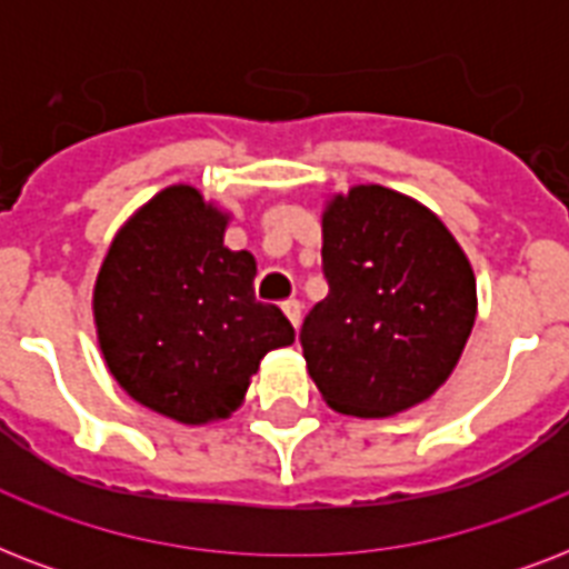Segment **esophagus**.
<instances>
[{"label":"esophagus","mask_w":569,"mask_h":569,"mask_svg":"<svg viewBox=\"0 0 569 569\" xmlns=\"http://www.w3.org/2000/svg\"><path fill=\"white\" fill-rule=\"evenodd\" d=\"M283 312H286V319L292 321V328H298V325H301V303L283 301Z\"/></svg>","instance_id":"esophagus-1"}]
</instances>
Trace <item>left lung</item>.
Here are the masks:
<instances>
[{
    "label": "left lung",
    "mask_w": 569,
    "mask_h": 569,
    "mask_svg": "<svg viewBox=\"0 0 569 569\" xmlns=\"http://www.w3.org/2000/svg\"><path fill=\"white\" fill-rule=\"evenodd\" d=\"M328 298L303 319L316 387L348 416H392L446 383L476 325V274L446 223L383 186L330 200Z\"/></svg>",
    "instance_id": "1"
}]
</instances>
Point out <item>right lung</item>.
Masks as SVG:
<instances>
[{
	"label": "right lung",
	"mask_w": 569,
	"mask_h": 569,
	"mask_svg": "<svg viewBox=\"0 0 569 569\" xmlns=\"http://www.w3.org/2000/svg\"><path fill=\"white\" fill-rule=\"evenodd\" d=\"M223 227L191 186L159 191L111 241L93 289L109 372L186 425L227 419L259 360L295 342L283 310L253 295V257L223 248Z\"/></svg>",
	"instance_id": "obj_1"
}]
</instances>
